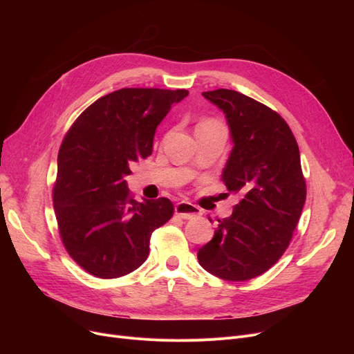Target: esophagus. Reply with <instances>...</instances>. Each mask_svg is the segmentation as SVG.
<instances>
[{
	"instance_id": "1",
	"label": "esophagus",
	"mask_w": 354,
	"mask_h": 354,
	"mask_svg": "<svg viewBox=\"0 0 354 354\" xmlns=\"http://www.w3.org/2000/svg\"><path fill=\"white\" fill-rule=\"evenodd\" d=\"M175 214L183 219H192V218L199 216L202 212L196 205H194V203L178 202L175 205Z\"/></svg>"
}]
</instances>
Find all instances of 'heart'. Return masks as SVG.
Instances as JSON below:
<instances>
[{
    "label": "heart",
    "mask_w": 354,
    "mask_h": 354,
    "mask_svg": "<svg viewBox=\"0 0 354 354\" xmlns=\"http://www.w3.org/2000/svg\"><path fill=\"white\" fill-rule=\"evenodd\" d=\"M203 123H216V122L215 120H205Z\"/></svg>",
    "instance_id": "b5f03b06"
}]
</instances>
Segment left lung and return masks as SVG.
<instances>
[{"instance_id":"obj_1","label":"left lung","mask_w":354,"mask_h":354,"mask_svg":"<svg viewBox=\"0 0 354 354\" xmlns=\"http://www.w3.org/2000/svg\"><path fill=\"white\" fill-rule=\"evenodd\" d=\"M202 96L227 118L234 146L222 180L241 201L218 219L198 261L222 280L247 281L281 258L299 224L307 195L299 145L277 111L243 93L218 88Z\"/></svg>"}]
</instances>
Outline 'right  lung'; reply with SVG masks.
Instances as JSON below:
<instances>
[{
	"label": "right lung",
	"instance_id": "1",
	"mask_svg": "<svg viewBox=\"0 0 354 354\" xmlns=\"http://www.w3.org/2000/svg\"><path fill=\"white\" fill-rule=\"evenodd\" d=\"M188 90L120 88L90 104L62 143L53 205L68 255L99 278H119L149 255L174 215L167 198L136 202L124 176L152 153L158 124Z\"/></svg>",
	"mask_w": 354,
	"mask_h": 354
}]
</instances>
